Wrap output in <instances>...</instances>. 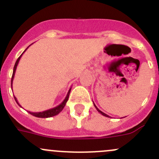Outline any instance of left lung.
I'll use <instances>...</instances> for the list:
<instances>
[{
	"label": "left lung",
	"instance_id": "obj_1",
	"mask_svg": "<svg viewBox=\"0 0 159 159\" xmlns=\"http://www.w3.org/2000/svg\"><path fill=\"white\" fill-rule=\"evenodd\" d=\"M93 103H94V102H93ZM94 107H95V108H96V109H97V111H98V112H99V113H100V114H102V115H104V116H105V117H108V118H110V117H109V116H108V115H106V114H105V113H104V112H102V111H100V110H99V109H98V108H97V106H96V105H94Z\"/></svg>",
	"mask_w": 159,
	"mask_h": 159
}]
</instances>
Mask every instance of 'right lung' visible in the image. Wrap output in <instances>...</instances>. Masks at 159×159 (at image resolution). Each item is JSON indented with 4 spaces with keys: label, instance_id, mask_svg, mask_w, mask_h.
I'll return each mask as SVG.
<instances>
[{
    "label": "right lung",
    "instance_id": "1",
    "mask_svg": "<svg viewBox=\"0 0 159 159\" xmlns=\"http://www.w3.org/2000/svg\"><path fill=\"white\" fill-rule=\"evenodd\" d=\"M28 48V47L26 49H25V51H26V50ZM25 51H24L23 53L21 54V55L20 56V57L17 58V60L16 61V63L15 65H14V70H13V75H12V78H11V89H13L12 88V84H13V80H14V75H15V71H16V69H17V65H18V62L19 61H20V57H21L22 54L25 53ZM70 89H71V88L69 89V91H68V94H67L66 97H65V100L63 101V102H61V103L60 104V105H58L57 106L54 107V108H51V109H48V110H46V111H40V112H31V111H28L30 115H34V116L37 117V118H51V117H53L54 116V115H58L59 113H60L61 111L62 110H63V108H65V105H66L67 102H68V98H69V94H70ZM14 99H15L16 102L17 103V105H19L20 107H21V105H20V104L18 103V102H17V98H16L15 97H14ZM22 108V107H21Z\"/></svg>",
    "mask_w": 159,
    "mask_h": 159
}]
</instances>
